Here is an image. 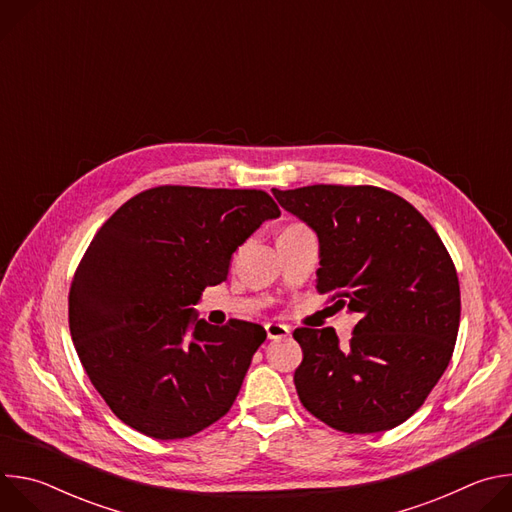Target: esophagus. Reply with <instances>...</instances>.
<instances>
[{
  "label": "esophagus",
  "mask_w": 512,
  "mask_h": 512,
  "mask_svg": "<svg viewBox=\"0 0 512 512\" xmlns=\"http://www.w3.org/2000/svg\"><path fill=\"white\" fill-rule=\"evenodd\" d=\"M265 330H267V338H271V340L285 338L291 332V328L287 324H279V322H267Z\"/></svg>",
  "instance_id": "esophagus-1"
}]
</instances>
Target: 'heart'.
<instances>
[{
    "mask_svg": "<svg viewBox=\"0 0 512 512\" xmlns=\"http://www.w3.org/2000/svg\"><path fill=\"white\" fill-rule=\"evenodd\" d=\"M296 227H302V225H289L287 229H296Z\"/></svg>",
    "mask_w": 512,
    "mask_h": 512,
    "instance_id": "obj_1",
    "label": "heart"
}]
</instances>
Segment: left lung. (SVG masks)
<instances>
[{
  "label": "left lung",
  "instance_id": "1",
  "mask_svg": "<svg viewBox=\"0 0 512 512\" xmlns=\"http://www.w3.org/2000/svg\"><path fill=\"white\" fill-rule=\"evenodd\" d=\"M320 239L318 294L360 316L348 344L334 328H296L302 405L344 433L409 419L448 369L460 283L440 235L405 198L379 186L273 188Z\"/></svg>",
  "mask_w": 512,
  "mask_h": 512
}]
</instances>
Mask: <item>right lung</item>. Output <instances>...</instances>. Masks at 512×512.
<instances>
[{
	"label": "right lung",
	"mask_w": 512,
	"mask_h": 512,
	"mask_svg": "<svg viewBox=\"0 0 512 512\" xmlns=\"http://www.w3.org/2000/svg\"><path fill=\"white\" fill-rule=\"evenodd\" d=\"M279 206L265 190L156 186L119 206L68 294L81 364L109 409L156 440H182L233 407L265 328L192 318L206 285Z\"/></svg>",
	"instance_id": "add662e5"
}]
</instances>
